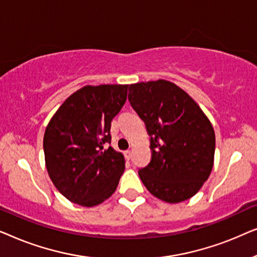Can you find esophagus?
<instances>
[{"mask_svg": "<svg viewBox=\"0 0 257 257\" xmlns=\"http://www.w3.org/2000/svg\"><path fill=\"white\" fill-rule=\"evenodd\" d=\"M124 156H125V158H126V159H127V160H130V159H131V156H132V152H131V151H125V152H124Z\"/></svg>", "mask_w": 257, "mask_h": 257, "instance_id": "1", "label": "esophagus"}]
</instances>
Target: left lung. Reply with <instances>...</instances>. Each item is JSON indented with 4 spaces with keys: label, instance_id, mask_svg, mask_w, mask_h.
I'll return each mask as SVG.
<instances>
[{
    "label": "left lung",
    "instance_id": "1",
    "mask_svg": "<svg viewBox=\"0 0 257 257\" xmlns=\"http://www.w3.org/2000/svg\"><path fill=\"white\" fill-rule=\"evenodd\" d=\"M128 100L146 125L152 157L139 177L151 194L178 203L194 196L214 165L215 133L205 112L165 79L130 85Z\"/></svg>",
    "mask_w": 257,
    "mask_h": 257
}]
</instances>
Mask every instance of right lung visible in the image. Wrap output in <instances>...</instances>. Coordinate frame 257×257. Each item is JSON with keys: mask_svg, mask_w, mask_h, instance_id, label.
<instances>
[{"mask_svg": "<svg viewBox=\"0 0 257 257\" xmlns=\"http://www.w3.org/2000/svg\"><path fill=\"white\" fill-rule=\"evenodd\" d=\"M128 85H86L64 100L43 138L45 167L52 184L69 201L100 205L117 189L124 156L111 142V121L124 106Z\"/></svg>", "mask_w": 257, "mask_h": 257, "instance_id": "right-lung-1", "label": "right lung"}]
</instances>
